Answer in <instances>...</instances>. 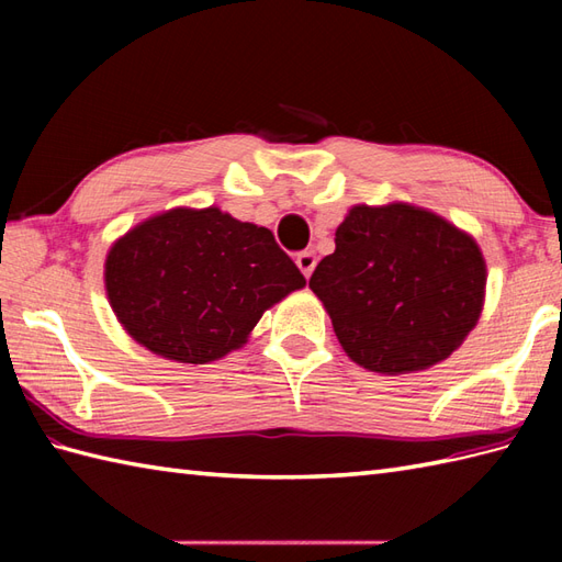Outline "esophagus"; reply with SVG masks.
Returning <instances> with one entry per match:
<instances>
[{
	"label": "esophagus",
	"mask_w": 562,
	"mask_h": 562,
	"mask_svg": "<svg viewBox=\"0 0 562 562\" xmlns=\"http://www.w3.org/2000/svg\"><path fill=\"white\" fill-rule=\"evenodd\" d=\"M296 266L304 272V278H312V272L316 268V256L314 250H302L300 256H296Z\"/></svg>",
	"instance_id": "1"
}]
</instances>
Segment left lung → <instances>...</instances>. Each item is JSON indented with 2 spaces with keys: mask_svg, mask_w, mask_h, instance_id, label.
Here are the masks:
<instances>
[{
  "mask_svg": "<svg viewBox=\"0 0 562 562\" xmlns=\"http://www.w3.org/2000/svg\"><path fill=\"white\" fill-rule=\"evenodd\" d=\"M485 260L473 236L408 202L355 205L308 288L352 362L379 374L432 367L479 324Z\"/></svg>",
  "mask_w": 562,
  "mask_h": 562,
  "instance_id": "left-lung-1",
  "label": "left lung"
}]
</instances>
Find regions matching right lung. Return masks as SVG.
Wrapping results in <instances>:
<instances>
[{
	"label": "right lung",
	"instance_id": "1",
	"mask_svg": "<svg viewBox=\"0 0 562 562\" xmlns=\"http://www.w3.org/2000/svg\"><path fill=\"white\" fill-rule=\"evenodd\" d=\"M105 292L142 348L207 364L238 350L262 312L306 280L266 226L220 207H176L117 238Z\"/></svg>",
	"mask_w": 562,
	"mask_h": 562
}]
</instances>
